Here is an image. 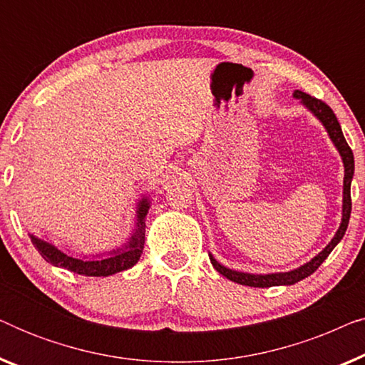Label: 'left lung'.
I'll return each mask as SVG.
<instances>
[{"label":"left lung","mask_w":365,"mask_h":365,"mask_svg":"<svg viewBox=\"0 0 365 365\" xmlns=\"http://www.w3.org/2000/svg\"><path fill=\"white\" fill-rule=\"evenodd\" d=\"M296 99H301V103L306 106L309 111H311L314 116H316L319 121L322 123V126L326 128V131L334 143V146L337 148L339 154H341L342 163H344V192H342V221L341 226H339L336 236L332 237V241L327 244L326 247L322 249L321 252L317 254L316 257L311 259V261L304 264V266L294 269V271L289 272H274V274H247V272H239L232 271V269L224 267L222 264H219L216 259H214L211 254H209V259H211V264L214 269L219 274H222L224 277H227L229 281H234L237 284H242V286H251V287H272V286H292L307 276H311L312 272L317 271V267L326 261L329 254L332 252V249L341 242L344 234L347 231L349 219H351V209H352V201H351V182L354 176V154L352 149L349 148V144L344 138L341 124H339L336 114L331 108L327 106L326 103L321 101V99L312 98L311 94H306L302 91L296 89L292 94Z\"/></svg>","instance_id":"1"}]
</instances>
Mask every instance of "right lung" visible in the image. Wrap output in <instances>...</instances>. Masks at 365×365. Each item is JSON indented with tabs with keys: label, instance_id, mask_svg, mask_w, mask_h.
I'll return each mask as SVG.
<instances>
[{
	"label": "right lung",
	"instance_id": "add662e5",
	"mask_svg": "<svg viewBox=\"0 0 365 365\" xmlns=\"http://www.w3.org/2000/svg\"><path fill=\"white\" fill-rule=\"evenodd\" d=\"M149 211V199L143 197L138 202L136 211V229H134L133 236L129 241L124 244L123 247L113 249L111 252L104 254V256H94L91 259L88 257H76L73 254H66L61 249H58L54 244L39 239L33 234L31 237L33 246L38 249V252L44 257V261L51 262L53 266L64 267L68 271L79 276H93V277H106L113 276V274L126 271V269L133 267L134 264L139 261L144 247V229H146V214Z\"/></svg>",
	"mask_w": 365,
	"mask_h": 365
}]
</instances>
